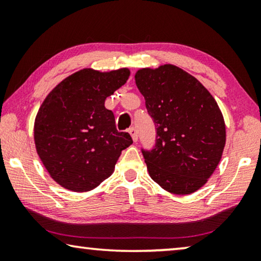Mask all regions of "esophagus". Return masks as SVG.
Listing matches in <instances>:
<instances>
[{
	"label": "esophagus",
	"instance_id": "esophagus-1",
	"mask_svg": "<svg viewBox=\"0 0 261 261\" xmlns=\"http://www.w3.org/2000/svg\"><path fill=\"white\" fill-rule=\"evenodd\" d=\"M129 132H130V135H131V137H132V139H134V141L138 140V131H137L136 127H134V126L130 127Z\"/></svg>",
	"mask_w": 261,
	"mask_h": 261
}]
</instances>
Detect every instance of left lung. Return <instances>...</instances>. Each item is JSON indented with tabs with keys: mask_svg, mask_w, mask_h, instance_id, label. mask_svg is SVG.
<instances>
[{
	"mask_svg": "<svg viewBox=\"0 0 261 261\" xmlns=\"http://www.w3.org/2000/svg\"><path fill=\"white\" fill-rule=\"evenodd\" d=\"M136 84L156 127L154 148H141L154 182L175 194L204 185L222 156L226 125L202 84L178 67L140 69Z\"/></svg>",
	"mask_w": 261,
	"mask_h": 261,
	"instance_id": "1",
	"label": "left lung"
}]
</instances>
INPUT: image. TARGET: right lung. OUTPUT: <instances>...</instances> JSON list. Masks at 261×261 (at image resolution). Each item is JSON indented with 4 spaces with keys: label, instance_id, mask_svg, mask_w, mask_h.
<instances>
[{
    "label": "right lung",
    "instance_id": "1",
    "mask_svg": "<svg viewBox=\"0 0 261 261\" xmlns=\"http://www.w3.org/2000/svg\"><path fill=\"white\" fill-rule=\"evenodd\" d=\"M126 68L83 69L62 81L43 101L34 122V143L51 178L74 192L94 189L114 171L132 144L118 132L105 100L126 83Z\"/></svg>",
    "mask_w": 261,
    "mask_h": 261
}]
</instances>
